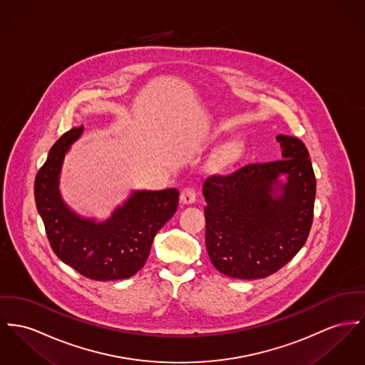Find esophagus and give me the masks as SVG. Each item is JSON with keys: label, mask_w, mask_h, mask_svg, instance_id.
Segmentation results:
<instances>
[{"label": "esophagus", "mask_w": 365, "mask_h": 365, "mask_svg": "<svg viewBox=\"0 0 365 365\" xmlns=\"http://www.w3.org/2000/svg\"><path fill=\"white\" fill-rule=\"evenodd\" d=\"M195 200H196V192H195L194 188L185 187L180 194V202L184 205H191V203H194Z\"/></svg>", "instance_id": "esophagus-1"}]
</instances>
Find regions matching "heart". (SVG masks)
<instances>
[{
	"instance_id": "heart-1",
	"label": "heart",
	"mask_w": 365,
	"mask_h": 365,
	"mask_svg": "<svg viewBox=\"0 0 365 365\" xmlns=\"http://www.w3.org/2000/svg\"><path fill=\"white\" fill-rule=\"evenodd\" d=\"M241 153V145L238 143H231L228 145L225 146L221 152V162L224 165H228V163H232Z\"/></svg>"
}]
</instances>
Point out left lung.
<instances>
[{"mask_svg": "<svg viewBox=\"0 0 365 365\" xmlns=\"http://www.w3.org/2000/svg\"><path fill=\"white\" fill-rule=\"evenodd\" d=\"M282 159L210 175L206 199V249L221 274L259 279L284 267L307 241L316 175L306 145L277 135ZM285 175L287 181H279Z\"/></svg>", "mask_w": 365, "mask_h": 365, "instance_id": "8db88e82", "label": "left lung"}]
</instances>
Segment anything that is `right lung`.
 <instances>
[{"label": "right lung", "instance_id": "1", "mask_svg": "<svg viewBox=\"0 0 365 365\" xmlns=\"http://www.w3.org/2000/svg\"><path fill=\"white\" fill-rule=\"evenodd\" d=\"M83 125L66 131L49 150L36 175L34 197L55 255L81 275L96 281L133 277L144 267L156 232L173 217L178 191H134L110 219L80 217L59 194V173L69 146Z\"/></svg>", "mask_w": 365, "mask_h": 365}]
</instances>
